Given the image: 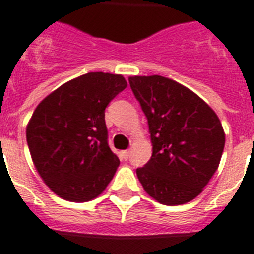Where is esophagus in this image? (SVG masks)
<instances>
[{"label":"esophagus","instance_id":"esophagus-1","mask_svg":"<svg viewBox=\"0 0 254 254\" xmlns=\"http://www.w3.org/2000/svg\"><path fill=\"white\" fill-rule=\"evenodd\" d=\"M121 156H123V158H124V160H127V158H129V156H130V151H129V149L121 152Z\"/></svg>","mask_w":254,"mask_h":254}]
</instances>
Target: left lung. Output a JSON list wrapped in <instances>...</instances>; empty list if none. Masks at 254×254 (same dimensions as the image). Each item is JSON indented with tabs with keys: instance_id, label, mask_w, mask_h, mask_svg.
<instances>
[{
	"instance_id": "left-lung-1",
	"label": "left lung",
	"mask_w": 254,
	"mask_h": 254,
	"mask_svg": "<svg viewBox=\"0 0 254 254\" xmlns=\"http://www.w3.org/2000/svg\"><path fill=\"white\" fill-rule=\"evenodd\" d=\"M130 88L147 116L152 157L136 176L145 193L166 206L199 195L220 165L221 121L200 97L161 75L130 76Z\"/></svg>"
}]
</instances>
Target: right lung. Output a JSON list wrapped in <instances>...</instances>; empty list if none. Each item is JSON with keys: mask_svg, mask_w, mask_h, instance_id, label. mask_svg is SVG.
<instances>
[{"mask_svg": "<svg viewBox=\"0 0 254 254\" xmlns=\"http://www.w3.org/2000/svg\"><path fill=\"white\" fill-rule=\"evenodd\" d=\"M127 85L123 75L88 72L54 90L33 112L26 127L33 164L63 199H94L114 178L120 161L107 143L105 109Z\"/></svg>", "mask_w": 254, "mask_h": 254, "instance_id": "1", "label": "right lung"}]
</instances>
